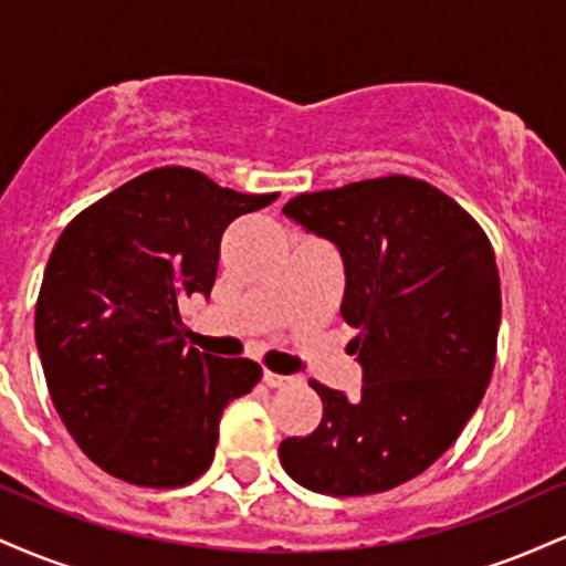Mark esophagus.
I'll return each instance as SVG.
<instances>
[{
  "instance_id": "1",
  "label": "esophagus",
  "mask_w": 566,
  "mask_h": 566,
  "mask_svg": "<svg viewBox=\"0 0 566 566\" xmlns=\"http://www.w3.org/2000/svg\"><path fill=\"white\" fill-rule=\"evenodd\" d=\"M263 382L269 388H284V386H290L292 378H287V375L271 373V369H263Z\"/></svg>"
}]
</instances>
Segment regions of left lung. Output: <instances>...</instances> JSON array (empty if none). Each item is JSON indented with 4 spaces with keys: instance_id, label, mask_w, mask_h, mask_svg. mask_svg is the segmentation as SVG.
Masks as SVG:
<instances>
[{
    "instance_id": "1",
    "label": "left lung",
    "mask_w": 566,
    "mask_h": 566,
    "mask_svg": "<svg viewBox=\"0 0 566 566\" xmlns=\"http://www.w3.org/2000/svg\"><path fill=\"white\" fill-rule=\"evenodd\" d=\"M284 216L337 244L340 314L365 369L359 399L311 380L322 423L279 444L297 484L333 497L378 495L452 447L490 386L500 274L482 226L437 186L382 175L297 193Z\"/></svg>"
}]
</instances>
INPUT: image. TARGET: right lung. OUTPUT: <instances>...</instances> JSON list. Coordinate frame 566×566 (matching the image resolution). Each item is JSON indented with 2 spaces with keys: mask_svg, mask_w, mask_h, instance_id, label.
Masks as SVG:
<instances>
[{
  "mask_svg": "<svg viewBox=\"0 0 566 566\" xmlns=\"http://www.w3.org/2000/svg\"><path fill=\"white\" fill-rule=\"evenodd\" d=\"M276 197L157 167L63 229L36 297V348L63 426L108 476L172 490L212 465L220 415L263 369L186 346L180 303L210 295L223 231Z\"/></svg>",
  "mask_w": 566,
  "mask_h": 566,
  "instance_id": "add662e5",
  "label": "right lung"
}]
</instances>
